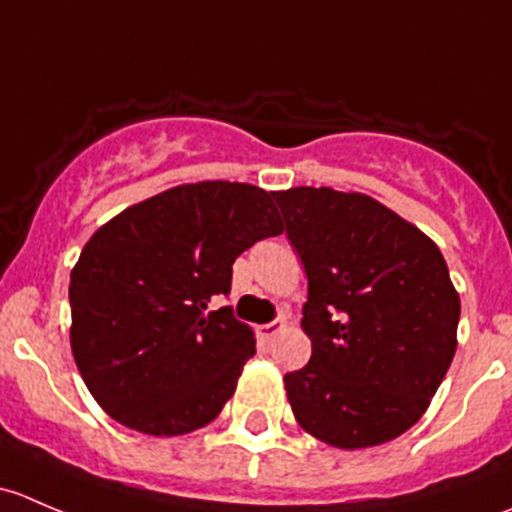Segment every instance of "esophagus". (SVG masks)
I'll return each mask as SVG.
<instances>
[{"label":"esophagus","instance_id":"esophagus-1","mask_svg":"<svg viewBox=\"0 0 512 512\" xmlns=\"http://www.w3.org/2000/svg\"><path fill=\"white\" fill-rule=\"evenodd\" d=\"M285 327H287L285 319H275V322H270V324H260V327H257V334L270 342L272 337H277L280 332H285Z\"/></svg>","mask_w":512,"mask_h":512}]
</instances>
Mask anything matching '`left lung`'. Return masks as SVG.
<instances>
[{
    "label": "left lung",
    "mask_w": 512,
    "mask_h": 512,
    "mask_svg": "<svg viewBox=\"0 0 512 512\" xmlns=\"http://www.w3.org/2000/svg\"><path fill=\"white\" fill-rule=\"evenodd\" d=\"M307 272L312 359L285 376L294 421L344 451L389 443L426 414L458 347L461 297L436 242L364 193L277 190Z\"/></svg>",
    "instance_id": "left-lung-1"
}]
</instances>
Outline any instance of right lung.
Here are the masks:
<instances>
[{
    "label": "right lung",
    "mask_w": 512,
    "mask_h": 512,
    "mask_svg": "<svg viewBox=\"0 0 512 512\" xmlns=\"http://www.w3.org/2000/svg\"><path fill=\"white\" fill-rule=\"evenodd\" d=\"M272 193L203 180L163 190L101 225L71 270V352L108 416L148 436H183L220 416L255 332L230 307L232 262L280 235Z\"/></svg>",
    "instance_id": "1"
}]
</instances>
